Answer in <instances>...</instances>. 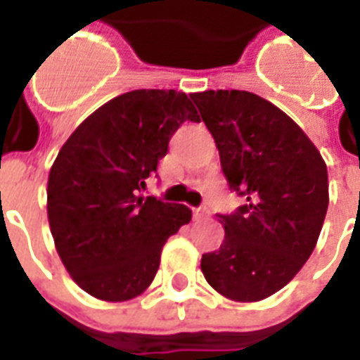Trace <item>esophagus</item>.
Masks as SVG:
<instances>
[{
	"instance_id": "obj_1",
	"label": "esophagus",
	"mask_w": 360,
	"mask_h": 360,
	"mask_svg": "<svg viewBox=\"0 0 360 360\" xmlns=\"http://www.w3.org/2000/svg\"><path fill=\"white\" fill-rule=\"evenodd\" d=\"M195 216L196 218H210L212 210L208 206H198V208H195Z\"/></svg>"
}]
</instances>
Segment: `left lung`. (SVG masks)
<instances>
[{
	"label": "left lung",
	"mask_w": 360,
	"mask_h": 360,
	"mask_svg": "<svg viewBox=\"0 0 360 360\" xmlns=\"http://www.w3.org/2000/svg\"><path fill=\"white\" fill-rule=\"evenodd\" d=\"M216 141L221 172L245 204L218 214L219 250L204 278L233 301H262L285 287L316 247L328 210V169L293 119L245 90L191 94Z\"/></svg>",
	"instance_id": "left-lung-1"
}]
</instances>
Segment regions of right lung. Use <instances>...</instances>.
Masks as SVG:
<instances>
[{
    "instance_id": "right-lung-1",
    "label": "right lung",
    "mask_w": 360,
    "mask_h": 360,
    "mask_svg": "<svg viewBox=\"0 0 360 360\" xmlns=\"http://www.w3.org/2000/svg\"><path fill=\"white\" fill-rule=\"evenodd\" d=\"M200 121L185 92L133 90L82 121L48 179V219L61 262L102 301H129L152 283L165 241L193 218L185 204L142 198L169 141Z\"/></svg>"
}]
</instances>
